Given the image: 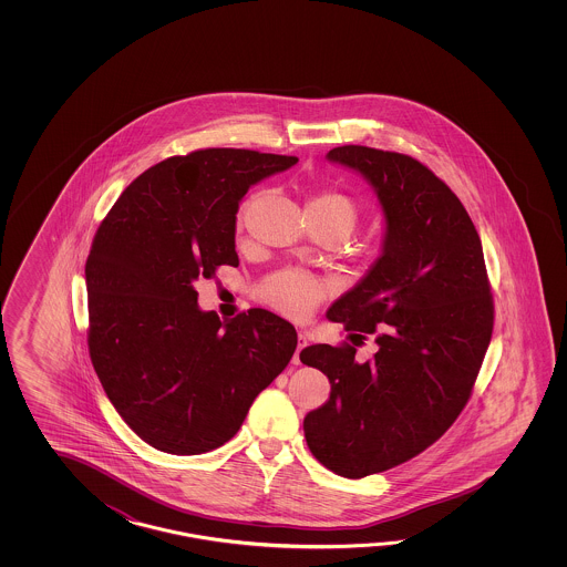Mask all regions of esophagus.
<instances>
[{
    "instance_id": "esophagus-1",
    "label": "esophagus",
    "mask_w": 567,
    "mask_h": 567,
    "mask_svg": "<svg viewBox=\"0 0 567 567\" xmlns=\"http://www.w3.org/2000/svg\"><path fill=\"white\" fill-rule=\"evenodd\" d=\"M308 342H310V332H308V330H300V332H298V349H296V354H293V359H291L293 364H301L300 352L308 347Z\"/></svg>"
}]
</instances>
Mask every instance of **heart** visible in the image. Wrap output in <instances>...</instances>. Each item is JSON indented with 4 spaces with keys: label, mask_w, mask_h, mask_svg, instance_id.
<instances>
[{
    "label": "heart",
    "mask_w": 567,
    "mask_h": 567,
    "mask_svg": "<svg viewBox=\"0 0 567 567\" xmlns=\"http://www.w3.org/2000/svg\"><path fill=\"white\" fill-rule=\"evenodd\" d=\"M306 213L340 223L344 229L349 230V235L359 220V210L349 196L337 190H324L312 196L306 205ZM320 296H322L320 284L298 271L276 274L267 279L261 288V298L274 308H278L279 312L288 313L291 318H301L310 312Z\"/></svg>",
    "instance_id": "heart-1"
}]
</instances>
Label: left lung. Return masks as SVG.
Masks as SVG:
<instances>
[{
	"label": "left lung",
	"instance_id": "1",
	"mask_svg": "<svg viewBox=\"0 0 567 567\" xmlns=\"http://www.w3.org/2000/svg\"><path fill=\"white\" fill-rule=\"evenodd\" d=\"M326 159L357 172L381 206L379 259L326 312L374 334L377 352L359 362L349 344L301 350L330 381L303 434L328 471L362 478L417 456L458 417L493 337V296L474 223L432 169L364 145Z\"/></svg>",
	"mask_w": 567,
	"mask_h": 567
}]
</instances>
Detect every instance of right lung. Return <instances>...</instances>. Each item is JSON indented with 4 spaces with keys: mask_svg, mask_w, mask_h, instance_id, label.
Listing matches in <instances>:
<instances>
[{
    "mask_svg": "<svg viewBox=\"0 0 567 567\" xmlns=\"http://www.w3.org/2000/svg\"><path fill=\"white\" fill-rule=\"evenodd\" d=\"M298 157L210 147L168 157L123 190L86 259L89 352L123 422L150 446L205 454L239 432L286 367L296 328L267 310L229 322L198 306V279L239 266V203Z\"/></svg>",
    "mask_w": 567,
    "mask_h": 567,
    "instance_id": "add662e5",
    "label": "right lung"
}]
</instances>
